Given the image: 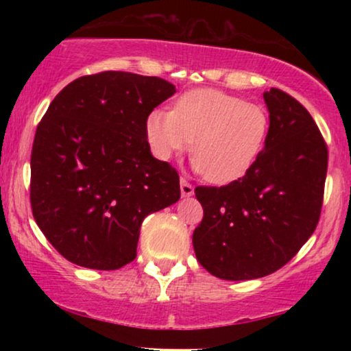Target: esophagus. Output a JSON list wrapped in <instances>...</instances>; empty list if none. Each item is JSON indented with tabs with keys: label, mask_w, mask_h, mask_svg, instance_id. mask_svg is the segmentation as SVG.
<instances>
[{
	"label": "esophagus",
	"mask_w": 351,
	"mask_h": 351,
	"mask_svg": "<svg viewBox=\"0 0 351 351\" xmlns=\"http://www.w3.org/2000/svg\"><path fill=\"white\" fill-rule=\"evenodd\" d=\"M180 186H181V195H183V196H193V193H195V188H193V184L189 183L188 180L181 178L180 180Z\"/></svg>",
	"instance_id": "1"
}]
</instances>
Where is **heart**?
<instances>
[{"label": "heart", "mask_w": 351, "mask_h": 351, "mask_svg": "<svg viewBox=\"0 0 351 351\" xmlns=\"http://www.w3.org/2000/svg\"><path fill=\"white\" fill-rule=\"evenodd\" d=\"M269 128V112L261 104L216 88H198L181 95L175 110H153L147 119V138L160 160L193 147L196 171L211 183L226 184L254 167Z\"/></svg>", "instance_id": "1"}]
</instances>
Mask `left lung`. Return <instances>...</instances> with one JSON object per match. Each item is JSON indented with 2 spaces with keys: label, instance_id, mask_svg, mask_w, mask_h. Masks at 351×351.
Returning a JSON list of instances; mask_svg holds the SVG:
<instances>
[{
  "label": "left lung",
  "instance_id": "left-lung-1",
  "mask_svg": "<svg viewBox=\"0 0 351 351\" xmlns=\"http://www.w3.org/2000/svg\"><path fill=\"white\" fill-rule=\"evenodd\" d=\"M265 147L243 178L196 186L203 221L193 232L196 259L224 280L259 279L300 251L320 219L328 150L307 108L280 88L264 92Z\"/></svg>",
  "mask_w": 351,
  "mask_h": 351
}]
</instances>
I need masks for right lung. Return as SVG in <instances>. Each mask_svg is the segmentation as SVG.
I'll list each match as a JSON object with an SVG mask.
<instances>
[{
    "label": "right lung",
    "mask_w": 351,
    "mask_h": 351,
    "mask_svg": "<svg viewBox=\"0 0 351 351\" xmlns=\"http://www.w3.org/2000/svg\"><path fill=\"white\" fill-rule=\"evenodd\" d=\"M175 92L165 79L106 71L72 80L51 102L31 152V208L67 261L123 267L145 217L180 199L178 171L147 140L148 115Z\"/></svg>",
    "instance_id": "1"
}]
</instances>
